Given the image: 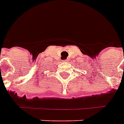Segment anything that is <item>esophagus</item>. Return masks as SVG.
I'll return each mask as SVG.
<instances>
[{
	"mask_svg": "<svg viewBox=\"0 0 124 124\" xmlns=\"http://www.w3.org/2000/svg\"><path fill=\"white\" fill-rule=\"evenodd\" d=\"M65 61H63V63H65Z\"/></svg>",
	"mask_w": 124,
	"mask_h": 124,
	"instance_id": "34e87169",
	"label": "esophagus"
}]
</instances>
